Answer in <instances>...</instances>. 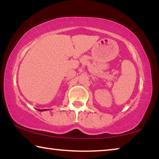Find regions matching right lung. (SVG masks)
<instances>
[{"label": "right lung", "mask_w": 159, "mask_h": 159, "mask_svg": "<svg viewBox=\"0 0 159 159\" xmlns=\"http://www.w3.org/2000/svg\"><path fill=\"white\" fill-rule=\"evenodd\" d=\"M46 110L47 109H43H43H39V111H46Z\"/></svg>", "instance_id": "add662e5"}]
</instances>
